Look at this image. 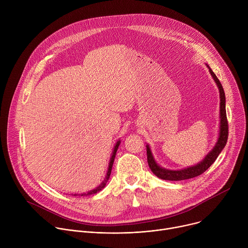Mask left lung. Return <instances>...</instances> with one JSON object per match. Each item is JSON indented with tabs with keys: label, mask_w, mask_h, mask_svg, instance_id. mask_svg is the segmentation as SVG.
Instances as JSON below:
<instances>
[{
	"label": "left lung",
	"mask_w": 248,
	"mask_h": 248,
	"mask_svg": "<svg viewBox=\"0 0 248 248\" xmlns=\"http://www.w3.org/2000/svg\"><path fill=\"white\" fill-rule=\"evenodd\" d=\"M207 67L209 69V73L211 77L213 78L215 83L218 86L219 92H220V127H219V135L217 142L215 146L212 148V150L204 157V159L199 162L198 164L194 166H190L185 169L181 170H169L161 167L155 160L150 146L146 145V151H147V162L149 165V168L151 169L152 172L157 175L159 179L165 180V181H184L195 178V176L200 175L203 173L210 166L215 162V160L218 158L219 154L222 152V150L225 148L228 140L229 135V127H228V121H227V113H226V96L224 92V88L219 81L216 75L213 73V70L211 69L209 64H207Z\"/></svg>",
	"instance_id": "1"
}]
</instances>
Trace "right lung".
<instances>
[{
    "label": "right lung",
    "instance_id": "right-lung-1",
    "mask_svg": "<svg viewBox=\"0 0 248 248\" xmlns=\"http://www.w3.org/2000/svg\"><path fill=\"white\" fill-rule=\"evenodd\" d=\"M120 143H121V140L119 139L117 141V143L115 144V147H114V150H113V153H112V156L110 158V162H109V167H108V170H107V173H106V176L104 181L99 185V186H97L96 188L88 191L87 193H81V194H78V195H81V196H85V195H91V194H95L97 192H99L100 190H102L105 186H106V184L108 183L109 179H110V175H111V171H112V167H113V164H114V161H115V157H116V154H117V151H118V148L120 146ZM75 196H77L78 194H74Z\"/></svg>",
    "mask_w": 248,
    "mask_h": 248
}]
</instances>
